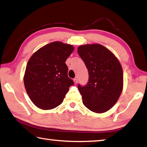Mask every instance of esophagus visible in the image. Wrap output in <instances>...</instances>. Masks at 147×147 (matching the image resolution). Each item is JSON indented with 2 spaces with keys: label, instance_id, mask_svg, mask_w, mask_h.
<instances>
[{
  "label": "esophagus",
  "instance_id": "obj_1",
  "mask_svg": "<svg viewBox=\"0 0 147 147\" xmlns=\"http://www.w3.org/2000/svg\"><path fill=\"white\" fill-rule=\"evenodd\" d=\"M73 81H74V84H77V83H78V79H77V78H74V79L73 80Z\"/></svg>",
  "mask_w": 147,
  "mask_h": 147
}]
</instances>
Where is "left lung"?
Returning a JSON list of instances; mask_svg holds the SVG:
<instances>
[{
  "label": "left lung",
  "instance_id": "8db88e82",
  "mask_svg": "<svg viewBox=\"0 0 147 147\" xmlns=\"http://www.w3.org/2000/svg\"><path fill=\"white\" fill-rule=\"evenodd\" d=\"M78 53L89 76L85 86H78L83 103L94 113H105L121 94L123 73L121 63L110 50L99 44L82 45L78 47Z\"/></svg>",
  "mask_w": 147,
  "mask_h": 147
}]
</instances>
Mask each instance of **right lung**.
<instances>
[{
	"label": "right lung",
	"mask_w": 147,
	"mask_h": 147,
	"mask_svg": "<svg viewBox=\"0 0 147 147\" xmlns=\"http://www.w3.org/2000/svg\"><path fill=\"white\" fill-rule=\"evenodd\" d=\"M74 49L72 45L56 41L40 48L29 58L24 83L37 107L50 110L63 102L69 87L74 84L67 76L65 64Z\"/></svg>",
	"instance_id": "1"
}]
</instances>
